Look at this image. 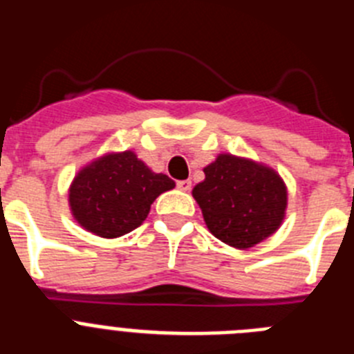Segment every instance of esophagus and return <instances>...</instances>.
I'll list each match as a JSON object with an SVG mask.
<instances>
[{
    "instance_id": "1",
    "label": "esophagus",
    "mask_w": 354,
    "mask_h": 354,
    "mask_svg": "<svg viewBox=\"0 0 354 354\" xmlns=\"http://www.w3.org/2000/svg\"><path fill=\"white\" fill-rule=\"evenodd\" d=\"M177 187H179L180 192H189L192 189V180H179Z\"/></svg>"
}]
</instances>
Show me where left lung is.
<instances>
[{
	"label": "left lung",
	"mask_w": 354,
	"mask_h": 354,
	"mask_svg": "<svg viewBox=\"0 0 354 354\" xmlns=\"http://www.w3.org/2000/svg\"><path fill=\"white\" fill-rule=\"evenodd\" d=\"M204 174L193 196L212 236L236 248H250L280 227L287 189L271 168L221 154Z\"/></svg>",
	"instance_id": "left-lung-1"
}]
</instances>
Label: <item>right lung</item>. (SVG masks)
<instances>
[{
    "instance_id": "1",
    "label": "right lung",
    "mask_w": 354,
    "mask_h": 354,
    "mask_svg": "<svg viewBox=\"0 0 354 354\" xmlns=\"http://www.w3.org/2000/svg\"><path fill=\"white\" fill-rule=\"evenodd\" d=\"M175 187L165 174H154L134 152L97 159L80 171L68 202L81 227L101 237H118L143 223L150 205Z\"/></svg>"
}]
</instances>
